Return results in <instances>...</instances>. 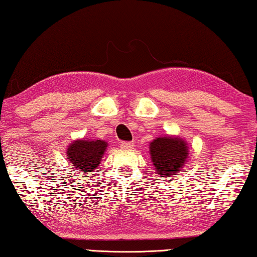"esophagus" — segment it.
Masks as SVG:
<instances>
[{
	"mask_svg": "<svg viewBox=\"0 0 257 257\" xmlns=\"http://www.w3.org/2000/svg\"><path fill=\"white\" fill-rule=\"evenodd\" d=\"M134 143L132 142H120V148L122 149H133Z\"/></svg>",
	"mask_w": 257,
	"mask_h": 257,
	"instance_id": "obj_1",
	"label": "esophagus"
}]
</instances>
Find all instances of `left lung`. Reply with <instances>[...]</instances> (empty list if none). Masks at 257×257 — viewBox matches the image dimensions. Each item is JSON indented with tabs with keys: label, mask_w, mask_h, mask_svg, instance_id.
I'll return each instance as SVG.
<instances>
[{
	"label": "left lung",
	"mask_w": 257,
	"mask_h": 257,
	"mask_svg": "<svg viewBox=\"0 0 257 257\" xmlns=\"http://www.w3.org/2000/svg\"><path fill=\"white\" fill-rule=\"evenodd\" d=\"M150 156L159 177H174L187 164L189 147L185 139L163 135L150 142Z\"/></svg>",
	"instance_id": "left-lung-1"
}]
</instances>
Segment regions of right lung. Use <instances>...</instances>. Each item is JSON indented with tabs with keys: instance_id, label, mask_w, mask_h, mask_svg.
Instances as JSON below:
<instances>
[{
	"instance_id": "obj_1",
	"label": "right lung",
	"mask_w": 257,
	"mask_h": 257,
	"mask_svg": "<svg viewBox=\"0 0 257 257\" xmlns=\"http://www.w3.org/2000/svg\"><path fill=\"white\" fill-rule=\"evenodd\" d=\"M107 147L104 140L78 139L67 147L66 156L74 170L89 176L98 168Z\"/></svg>"
}]
</instances>
